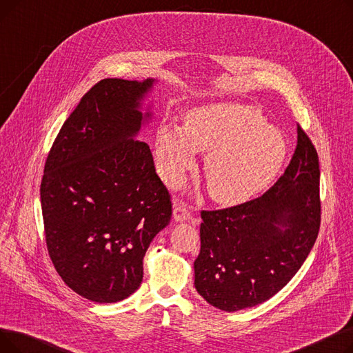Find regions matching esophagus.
<instances>
[{
	"mask_svg": "<svg viewBox=\"0 0 353 353\" xmlns=\"http://www.w3.org/2000/svg\"><path fill=\"white\" fill-rule=\"evenodd\" d=\"M190 214H192V209L190 206H188L186 203L183 201H179L174 205V210H173V217L176 221H184L190 219Z\"/></svg>",
	"mask_w": 353,
	"mask_h": 353,
	"instance_id": "34e87169",
	"label": "esophagus"
}]
</instances>
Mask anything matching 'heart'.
Listing matches in <instances>:
<instances>
[{
	"instance_id": "b5f03b06",
	"label": "heart",
	"mask_w": 353,
	"mask_h": 353,
	"mask_svg": "<svg viewBox=\"0 0 353 353\" xmlns=\"http://www.w3.org/2000/svg\"><path fill=\"white\" fill-rule=\"evenodd\" d=\"M208 152L205 176L210 196L223 205L242 203L265 190L286 157L279 128L266 124L262 111L242 103H214L189 111L184 127L161 121L156 157L163 177L177 183Z\"/></svg>"
}]
</instances>
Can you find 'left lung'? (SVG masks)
Here are the masks:
<instances>
[{
	"instance_id": "obj_1",
	"label": "left lung",
	"mask_w": 353,
	"mask_h": 353,
	"mask_svg": "<svg viewBox=\"0 0 353 353\" xmlns=\"http://www.w3.org/2000/svg\"><path fill=\"white\" fill-rule=\"evenodd\" d=\"M319 157L298 124L285 173L253 200L201 210L194 286L210 305L236 312L270 299L296 274L321 228Z\"/></svg>"
}]
</instances>
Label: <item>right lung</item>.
Wrapping results in <instances>:
<instances>
[{
    "label": "right lung",
    "instance_id": "right-lung-1",
    "mask_svg": "<svg viewBox=\"0 0 353 353\" xmlns=\"http://www.w3.org/2000/svg\"><path fill=\"white\" fill-rule=\"evenodd\" d=\"M153 81L104 79L92 85L46 160L40 194L50 259L70 289L97 303L139 289L144 254L172 219L150 147L133 139Z\"/></svg>",
    "mask_w": 353,
    "mask_h": 353
}]
</instances>
